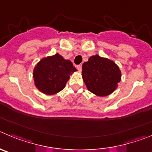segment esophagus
I'll return each mask as SVG.
<instances>
[{"instance_id":"34e87169","label":"esophagus","mask_w":152,"mask_h":152,"mask_svg":"<svg viewBox=\"0 0 152 152\" xmlns=\"http://www.w3.org/2000/svg\"><path fill=\"white\" fill-rule=\"evenodd\" d=\"M76 68H77V69L79 71V72H81L82 65H77V66H76Z\"/></svg>"}]
</instances>
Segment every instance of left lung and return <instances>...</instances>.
Returning a JSON list of instances; mask_svg holds the SVG:
<instances>
[{
  "label": "left lung",
  "instance_id": "left-lung-1",
  "mask_svg": "<svg viewBox=\"0 0 152 152\" xmlns=\"http://www.w3.org/2000/svg\"><path fill=\"white\" fill-rule=\"evenodd\" d=\"M82 76L88 91L104 97L117 89L121 81V71L113 61L95 54L83 64Z\"/></svg>",
  "mask_w": 152,
  "mask_h": 152
}]
</instances>
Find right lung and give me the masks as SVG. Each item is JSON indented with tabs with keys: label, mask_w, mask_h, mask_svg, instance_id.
I'll return each mask as SVG.
<instances>
[{
	"label": "right lung",
	"mask_w": 152,
	"mask_h": 152,
	"mask_svg": "<svg viewBox=\"0 0 152 152\" xmlns=\"http://www.w3.org/2000/svg\"><path fill=\"white\" fill-rule=\"evenodd\" d=\"M77 71L69 60L58 53L44 57L33 69L35 86L39 91L48 95H55L66 86L69 76Z\"/></svg>",
	"instance_id": "right-lung-1"
}]
</instances>
